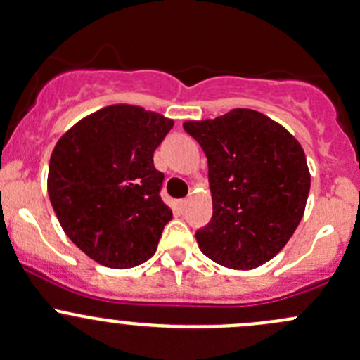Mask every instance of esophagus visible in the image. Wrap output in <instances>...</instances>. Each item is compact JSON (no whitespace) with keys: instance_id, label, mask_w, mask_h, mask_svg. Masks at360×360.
<instances>
[{"instance_id":"esophagus-1","label":"esophagus","mask_w":360,"mask_h":360,"mask_svg":"<svg viewBox=\"0 0 360 360\" xmlns=\"http://www.w3.org/2000/svg\"><path fill=\"white\" fill-rule=\"evenodd\" d=\"M186 205H188V200H179V202H177V207H179V210L186 209Z\"/></svg>"}]
</instances>
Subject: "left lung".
Segmentation results:
<instances>
[{
	"label": "left lung",
	"mask_w": 360,
	"mask_h": 360,
	"mask_svg": "<svg viewBox=\"0 0 360 360\" xmlns=\"http://www.w3.org/2000/svg\"><path fill=\"white\" fill-rule=\"evenodd\" d=\"M183 127L209 162L214 212L195 233L200 250L229 269L262 266L288 243L304 215L310 174L300 143L248 108Z\"/></svg>",
	"instance_id": "obj_1"
}]
</instances>
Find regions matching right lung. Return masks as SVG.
Here are the masks:
<instances>
[{"mask_svg": "<svg viewBox=\"0 0 360 360\" xmlns=\"http://www.w3.org/2000/svg\"><path fill=\"white\" fill-rule=\"evenodd\" d=\"M174 122L134 105L91 113L56 143L48 170L53 210L72 243L101 266L129 269L157 250L172 210L153 153Z\"/></svg>", "mask_w": 360, "mask_h": 360, "instance_id": "1", "label": "right lung"}]
</instances>
